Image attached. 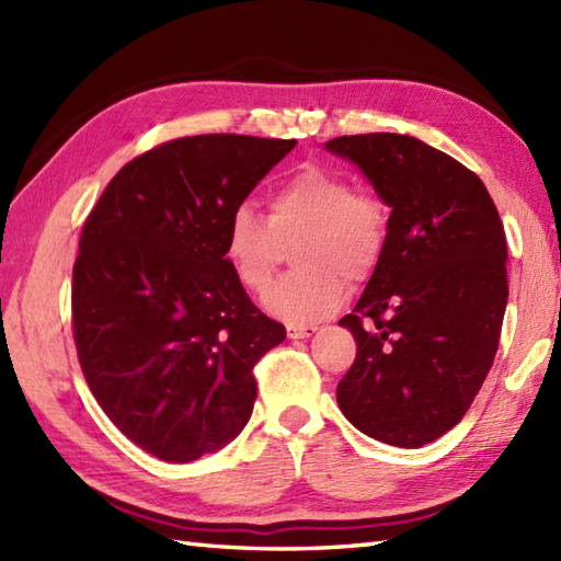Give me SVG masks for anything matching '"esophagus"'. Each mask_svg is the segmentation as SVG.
<instances>
[{
  "label": "esophagus",
  "mask_w": 561,
  "mask_h": 561,
  "mask_svg": "<svg viewBox=\"0 0 561 561\" xmlns=\"http://www.w3.org/2000/svg\"><path fill=\"white\" fill-rule=\"evenodd\" d=\"M316 330L318 328H313V325H287V335H289V340H306V337H311Z\"/></svg>",
  "instance_id": "1"
}]
</instances>
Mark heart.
Instances as JSON below:
<instances>
[{"label":"heart","mask_w":561,"mask_h":561,"mask_svg":"<svg viewBox=\"0 0 561 561\" xmlns=\"http://www.w3.org/2000/svg\"><path fill=\"white\" fill-rule=\"evenodd\" d=\"M383 205L356 193L347 178L308 163L289 175L267 202V219L248 205L236 207L224 229V260L236 282L262 294L277 272L282 250L294 245L299 272L279 279L265 308L287 323H313L332 316L347 299V283L362 282L386 250Z\"/></svg>","instance_id":"heart-1"}]
</instances>
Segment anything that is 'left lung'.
Segmentation results:
<instances>
[{
    "label": "left lung",
    "instance_id": "left-lung-1",
    "mask_svg": "<svg viewBox=\"0 0 561 561\" xmlns=\"http://www.w3.org/2000/svg\"><path fill=\"white\" fill-rule=\"evenodd\" d=\"M390 207L386 250L340 320L356 359L337 386L342 414L376 440L432 444L478 396L502 335L506 236L484 183L408 135L325 141Z\"/></svg>",
    "mask_w": 561,
    "mask_h": 561
}]
</instances>
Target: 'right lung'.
<instances>
[{
    "label": "right lung",
    "mask_w": 561,
    "mask_h": 561,
    "mask_svg": "<svg viewBox=\"0 0 561 561\" xmlns=\"http://www.w3.org/2000/svg\"><path fill=\"white\" fill-rule=\"evenodd\" d=\"M296 139L197 135L123 165L79 238L71 320L103 412L151 456L190 462L243 432L253 366L287 330L224 260L231 211Z\"/></svg>",
    "instance_id": "obj_1"
}]
</instances>
